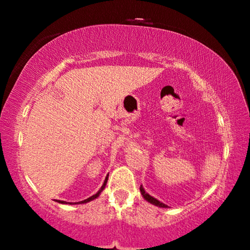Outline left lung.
Masks as SVG:
<instances>
[{
    "label": "left lung",
    "mask_w": 250,
    "mask_h": 250,
    "mask_svg": "<svg viewBox=\"0 0 250 250\" xmlns=\"http://www.w3.org/2000/svg\"><path fill=\"white\" fill-rule=\"evenodd\" d=\"M140 191H141V193H142V196H143V198H145V199L146 200V201H149V203H151V204H153V205H156V206H159V207H163V208H166L167 206L165 204H163V203H160L159 200H157L156 198H153V197H151L150 196V194H148L145 191V189H143L142 188V186L140 187Z\"/></svg>",
    "instance_id": "obj_1"
}]
</instances>
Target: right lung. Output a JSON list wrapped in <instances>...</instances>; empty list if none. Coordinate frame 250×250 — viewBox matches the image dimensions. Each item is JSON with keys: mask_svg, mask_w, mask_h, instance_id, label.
Instances as JSON below:
<instances>
[{"mask_svg": "<svg viewBox=\"0 0 250 250\" xmlns=\"http://www.w3.org/2000/svg\"><path fill=\"white\" fill-rule=\"evenodd\" d=\"M107 181H108V176H107V177H105V180H104V186H102V187H101V189H100V190H99L97 193H95V194H93V196H92V197H90V198H87V199H85V200H83V201H80V204H85V203H88V201H91V200H93V199H95V198H98V197H99V194H100V193H101V191L104 189L105 184H107ZM56 201H58V203H60V204H67V203H66V201H62V200H56ZM70 204H71V203H70ZM75 204H76V203H75ZM77 204H78V203H77Z\"/></svg>", "mask_w": 250, "mask_h": 250, "instance_id": "1", "label": "right lung"}]
</instances>
